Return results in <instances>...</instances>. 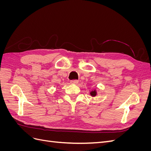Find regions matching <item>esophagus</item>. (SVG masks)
Returning <instances> with one entry per match:
<instances>
[{
    "mask_svg": "<svg viewBox=\"0 0 151 151\" xmlns=\"http://www.w3.org/2000/svg\"><path fill=\"white\" fill-rule=\"evenodd\" d=\"M70 83L72 84H77V83H78V81H77V80H72L70 81Z\"/></svg>",
    "mask_w": 151,
    "mask_h": 151,
    "instance_id": "34e87169",
    "label": "esophagus"
}]
</instances>
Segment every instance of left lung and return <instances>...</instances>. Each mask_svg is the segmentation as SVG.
I'll return each instance as SVG.
<instances>
[{"mask_svg":"<svg viewBox=\"0 0 151 151\" xmlns=\"http://www.w3.org/2000/svg\"><path fill=\"white\" fill-rule=\"evenodd\" d=\"M90 94H91V96H93V97L96 96L97 95V91H96V90L94 89L93 91H91V92H90Z\"/></svg>","mask_w":151,"mask_h":151,"instance_id":"8db88e82","label":"left lung"}]
</instances>
